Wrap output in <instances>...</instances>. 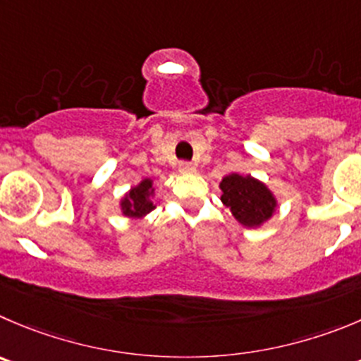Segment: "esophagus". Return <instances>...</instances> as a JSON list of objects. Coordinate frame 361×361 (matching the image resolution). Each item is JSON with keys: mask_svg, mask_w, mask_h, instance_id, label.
<instances>
[{"mask_svg": "<svg viewBox=\"0 0 361 361\" xmlns=\"http://www.w3.org/2000/svg\"><path fill=\"white\" fill-rule=\"evenodd\" d=\"M178 171H180V173H193L195 166L191 163H188V161H183V163L178 164Z\"/></svg>", "mask_w": 361, "mask_h": 361, "instance_id": "1", "label": "esophagus"}]
</instances>
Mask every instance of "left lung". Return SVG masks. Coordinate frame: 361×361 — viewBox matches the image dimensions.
Returning a JSON list of instances; mask_svg holds the SVG:
<instances>
[{"instance_id": "left-lung-1", "label": "left lung", "mask_w": 361, "mask_h": 361, "mask_svg": "<svg viewBox=\"0 0 361 361\" xmlns=\"http://www.w3.org/2000/svg\"><path fill=\"white\" fill-rule=\"evenodd\" d=\"M221 202L232 216L248 228L264 225L276 211V198L264 183L252 175L230 173L221 178Z\"/></svg>"}]
</instances>
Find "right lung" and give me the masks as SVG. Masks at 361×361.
I'll list each match as a JSON object with an SVG mask.
<instances>
[{"label":"right lung","mask_w":361,"mask_h":361,"mask_svg":"<svg viewBox=\"0 0 361 361\" xmlns=\"http://www.w3.org/2000/svg\"><path fill=\"white\" fill-rule=\"evenodd\" d=\"M152 197H154L152 178H143L138 186L131 188L129 193H126V197L120 200L122 214L133 219L143 218V216H147L150 211L156 209V205H154L152 202Z\"/></svg>","instance_id":"obj_1"}]
</instances>
